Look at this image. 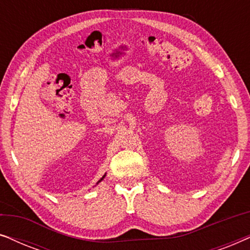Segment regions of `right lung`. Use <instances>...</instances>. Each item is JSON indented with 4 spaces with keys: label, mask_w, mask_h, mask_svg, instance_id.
Returning a JSON list of instances; mask_svg holds the SVG:
<instances>
[{
    "label": "right lung",
    "mask_w": 250,
    "mask_h": 250,
    "mask_svg": "<svg viewBox=\"0 0 250 250\" xmlns=\"http://www.w3.org/2000/svg\"><path fill=\"white\" fill-rule=\"evenodd\" d=\"M104 176H105V175H104V176H102V179H101V180H100V181H99V182H101V181H102V180H104ZM99 182H98V183H99ZM98 183H97V184H98Z\"/></svg>",
    "instance_id": "obj_1"
}]
</instances>
